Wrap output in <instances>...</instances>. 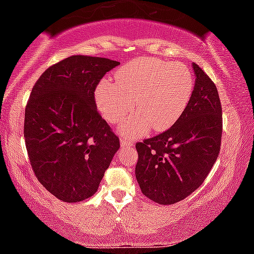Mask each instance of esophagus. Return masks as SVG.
Wrapping results in <instances>:
<instances>
[{"label": "esophagus", "instance_id": "1", "mask_svg": "<svg viewBox=\"0 0 254 254\" xmlns=\"http://www.w3.org/2000/svg\"><path fill=\"white\" fill-rule=\"evenodd\" d=\"M121 145L123 146H132L133 145V142L131 139H129V138H121Z\"/></svg>", "mask_w": 254, "mask_h": 254}]
</instances>
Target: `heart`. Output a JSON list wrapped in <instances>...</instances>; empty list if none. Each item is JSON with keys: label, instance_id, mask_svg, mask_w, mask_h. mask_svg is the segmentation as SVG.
<instances>
[{"label": "heart", "instance_id": "b5f03b06", "mask_svg": "<svg viewBox=\"0 0 254 254\" xmlns=\"http://www.w3.org/2000/svg\"><path fill=\"white\" fill-rule=\"evenodd\" d=\"M193 75L175 61L144 57L115 72L114 81L104 80L96 90V102L104 118L119 125L122 135L138 137L170 127L181 117L193 94Z\"/></svg>", "mask_w": 254, "mask_h": 254}]
</instances>
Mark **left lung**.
Here are the masks:
<instances>
[{
    "instance_id": "8db88e82",
    "label": "left lung",
    "mask_w": 254,
    "mask_h": 254,
    "mask_svg": "<svg viewBox=\"0 0 254 254\" xmlns=\"http://www.w3.org/2000/svg\"><path fill=\"white\" fill-rule=\"evenodd\" d=\"M195 85L172 127L136 144V179L154 202H179L202 185L219 156L222 109L214 82L193 63Z\"/></svg>"
}]
</instances>
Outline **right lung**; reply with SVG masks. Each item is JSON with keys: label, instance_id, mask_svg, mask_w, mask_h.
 Here are the masks:
<instances>
[{"label": "right lung", "instance_id": "right-lung-1", "mask_svg": "<svg viewBox=\"0 0 254 254\" xmlns=\"http://www.w3.org/2000/svg\"><path fill=\"white\" fill-rule=\"evenodd\" d=\"M119 63L72 56L33 86L24 111V142L36 179L54 196L79 202L98 190L119 138L97 110L94 91Z\"/></svg>", "mask_w": 254, "mask_h": 254}]
</instances>
